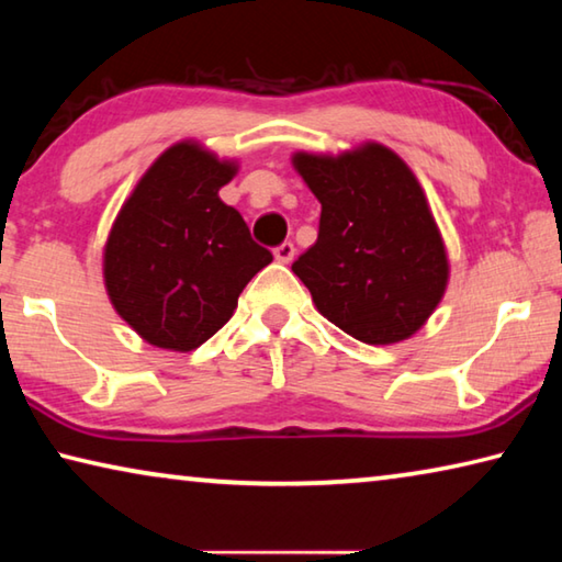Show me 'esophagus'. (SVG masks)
<instances>
[{
  "instance_id": "1",
  "label": "esophagus",
  "mask_w": 562,
  "mask_h": 562,
  "mask_svg": "<svg viewBox=\"0 0 562 562\" xmlns=\"http://www.w3.org/2000/svg\"><path fill=\"white\" fill-rule=\"evenodd\" d=\"M272 255H274V260H278V262L288 265V262H292V258H294V245H292V243H282V245L274 247Z\"/></svg>"
}]
</instances>
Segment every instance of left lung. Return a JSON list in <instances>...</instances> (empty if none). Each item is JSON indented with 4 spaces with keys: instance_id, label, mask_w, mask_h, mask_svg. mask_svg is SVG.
<instances>
[{
    "instance_id": "1",
    "label": "left lung",
    "mask_w": 562,
    "mask_h": 562,
    "mask_svg": "<svg viewBox=\"0 0 562 562\" xmlns=\"http://www.w3.org/2000/svg\"><path fill=\"white\" fill-rule=\"evenodd\" d=\"M292 166L322 203L317 243L292 265L319 315L364 345L416 335L449 284V255L412 168L374 140L297 150Z\"/></svg>"
}]
</instances>
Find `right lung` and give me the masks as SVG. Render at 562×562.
I'll return each mask as SVG.
<instances>
[{
  "mask_svg": "<svg viewBox=\"0 0 562 562\" xmlns=\"http://www.w3.org/2000/svg\"><path fill=\"white\" fill-rule=\"evenodd\" d=\"M237 160L198 140L160 154L133 188L103 245V284L148 345L193 351L233 317L245 284L272 262L243 215L217 195Z\"/></svg>",
  "mask_w": 562,
  "mask_h": 562,
  "instance_id": "obj_1",
  "label": "right lung"
}]
</instances>
